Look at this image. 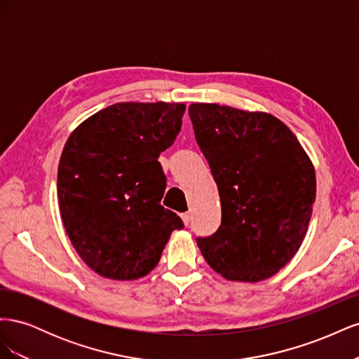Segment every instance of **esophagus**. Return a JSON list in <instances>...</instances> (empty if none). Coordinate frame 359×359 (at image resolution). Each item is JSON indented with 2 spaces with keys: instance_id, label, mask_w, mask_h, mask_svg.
Returning a JSON list of instances; mask_svg holds the SVG:
<instances>
[{
  "instance_id": "esophagus-1",
  "label": "esophagus",
  "mask_w": 359,
  "mask_h": 359,
  "mask_svg": "<svg viewBox=\"0 0 359 359\" xmlns=\"http://www.w3.org/2000/svg\"><path fill=\"white\" fill-rule=\"evenodd\" d=\"M181 219H182L184 226H189L190 222H191V215H190V212H182L181 214Z\"/></svg>"
}]
</instances>
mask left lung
I'll list each match as a JSON object with an SVG mask.
<instances>
[{"label": "left lung", "mask_w": 359, "mask_h": 359, "mask_svg": "<svg viewBox=\"0 0 359 359\" xmlns=\"http://www.w3.org/2000/svg\"><path fill=\"white\" fill-rule=\"evenodd\" d=\"M196 142L219 187L222 224L198 238L226 280L257 283L297 255L316 201V172L278 118L217 103H191Z\"/></svg>", "instance_id": "8db88e82"}]
</instances>
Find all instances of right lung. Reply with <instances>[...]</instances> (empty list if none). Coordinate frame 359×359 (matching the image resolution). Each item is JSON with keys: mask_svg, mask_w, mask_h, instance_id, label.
Returning <instances> with one entry per match:
<instances>
[{"mask_svg": "<svg viewBox=\"0 0 359 359\" xmlns=\"http://www.w3.org/2000/svg\"><path fill=\"white\" fill-rule=\"evenodd\" d=\"M184 103L124 102L86 118L58 165V203L69 240L94 273L137 280L153 271L180 217L160 205L158 163L181 130Z\"/></svg>", "mask_w": 359, "mask_h": 359, "instance_id": "add662e5", "label": "right lung"}]
</instances>
